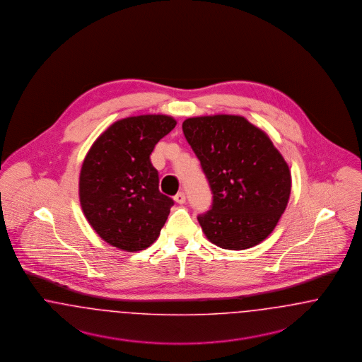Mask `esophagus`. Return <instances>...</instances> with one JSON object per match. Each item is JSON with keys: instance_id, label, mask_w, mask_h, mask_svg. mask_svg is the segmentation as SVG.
<instances>
[{"instance_id": "obj_1", "label": "esophagus", "mask_w": 362, "mask_h": 362, "mask_svg": "<svg viewBox=\"0 0 362 362\" xmlns=\"http://www.w3.org/2000/svg\"><path fill=\"white\" fill-rule=\"evenodd\" d=\"M185 200H187V197H185V193H184V192H178V193L174 196V202L178 203V204H184Z\"/></svg>"}]
</instances>
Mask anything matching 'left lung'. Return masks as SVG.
<instances>
[{
  "label": "left lung",
  "instance_id": "1",
  "mask_svg": "<svg viewBox=\"0 0 362 362\" xmlns=\"http://www.w3.org/2000/svg\"><path fill=\"white\" fill-rule=\"evenodd\" d=\"M182 131L212 190L197 216L205 236L227 250H245L272 234L288 205L291 172L267 134L242 116L189 117Z\"/></svg>",
  "mask_w": 362,
  "mask_h": 362
}]
</instances>
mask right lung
Returning a JSON list of instances; mask_svg holds the SVG:
<instances>
[{
  "label": "right lung",
  "mask_w": 362,
  "mask_h": 362,
  "mask_svg": "<svg viewBox=\"0 0 362 362\" xmlns=\"http://www.w3.org/2000/svg\"><path fill=\"white\" fill-rule=\"evenodd\" d=\"M177 122L166 115L117 120L83 159L79 202L95 233L112 246L139 252L157 240L173 200L159 192L150 156Z\"/></svg>",
  "instance_id": "add662e5"
}]
</instances>
